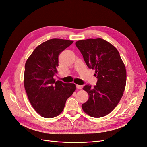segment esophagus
Masks as SVG:
<instances>
[{
    "mask_svg": "<svg viewBox=\"0 0 147 147\" xmlns=\"http://www.w3.org/2000/svg\"><path fill=\"white\" fill-rule=\"evenodd\" d=\"M76 88L78 89H81L82 88V86L81 85H76Z\"/></svg>",
    "mask_w": 147,
    "mask_h": 147,
    "instance_id": "1",
    "label": "esophagus"
}]
</instances>
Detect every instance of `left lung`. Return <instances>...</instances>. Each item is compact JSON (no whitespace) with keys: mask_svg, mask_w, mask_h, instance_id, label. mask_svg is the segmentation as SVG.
<instances>
[{"mask_svg":"<svg viewBox=\"0 0 147 147\" xmlns=\"http://www.w3.org/2000/svg\"><path fill=\"white\" fill-rule=\"evenodd\" d=\"M76 45L89 68L94 69L96 86L85 85L89 99L82 104V110L92 117H102L117 106L125 88V65L117 48L102 38L79 40Z\"/></svg>","mask_w":147,"mask_h":147,"instance_id":"1","label":"left lung"}]
</instances>
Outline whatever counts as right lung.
I'll return each instance as SVG.
<instances>
[{
	"instance_id": "obj_1",
	"label": "right lung",
	"mask_w": 147,
	"mask_h": 147,
	"mask_svg": "<svg viewBox=\"0 0 147 147\" xmlns=\"http://www.w3.org/2000/svg\"><path fill=\"white\" fill-rule=\"evenodd\" d=\"M73 41L53 38L38 45L25 63L24 83L28 100L38 114L53 118L63 112L76 89L74 83L55 81L59 54Z\"/></svg>"
}]
</instances>
